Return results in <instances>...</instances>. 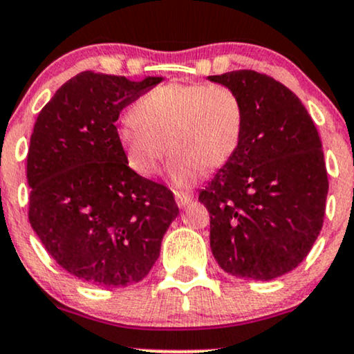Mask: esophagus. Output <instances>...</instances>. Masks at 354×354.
Wrapping results in <instances>:
<instances>
[{
  "label": "esophagus",
  "mask_w": 354,
  "mask_h": 354,
  "mask_svg": "<svg viewBox=\"0 0 354 354\" xmlns=\"http://www.w3.org/2000/svg\"><path fill=\"white\" fill-rule=\"evenodd\" d=\"M174 198H176V203L180 208L183 206L189 205L193 201V193H183V191H174Z\"/></svg>",
  "instance_id": "1"
}]
</instances>
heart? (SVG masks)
Instances as JSON below:
<instances>
[{
  "label": "heart",
  "mask_w": 354,
  "mask_h": 354,
  "mask_svg": "<svg viewBox=\"0 0 354 354\" xmlns=\"http://www.w3.org/2000/svg\"><path fill=\"white\" fill-rule=\"evenodd\" d=\"M245 111L236 93L221 84L169 83L135 103L121 118L118 141L128 165L140 176L158 173L168 148L169 181L188 188L203 171L225 166L236 153Z\"/></svg>",
  "instance_id": "heart-1"
}]
</instances>
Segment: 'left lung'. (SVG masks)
<instances>
[{
	"instance_id": "left-lung-1",
	"label": "left lung",
	"mask_w": 354,
	"mask_h": 354,
	"mask_svg": "<svg viewBox=\"0 0 354 354\" xmlns=\"http://www.w3.org/2000/svg\"><path fill=\"white\" fill-rule=\"evenodd\" d=\"M245 111L236 153L200 193L209 245L228 274L270 281L306 258L323 226L328 174L321 140L298 96L251 70L208 76Z\"/></svg>"
}]
</instances>
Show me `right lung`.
Instances as JSON below:
<instances>
[{
  "instance_id": "add662e5",
  "label": "right lung",
  "mask_w": 354,
  "mask_h": 354,
  "mask_svg": "<svg viewBox=\"0 0 354 354\" xmlns=\"http://www.w3.org/2000/svg\"><path fill=\"white\" fill-rule=\"evenodd\" d=\"M161 81L83 71L36 118L28 216L51 258L83 283L141 281L180 213L171 191L129 168L115 124L121 109Z\"/></svg>"
}]
</instances>
